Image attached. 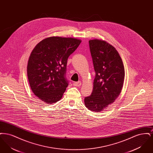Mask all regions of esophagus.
I'll list each match as a JSON object with an SVG mask.
<instances>
[{"label":"esophagus","instance_id":"1","mask_svg":"<svg viewBox=\"0 0 153 153\" xmlns=\"http://www.w3.org/2000/svg\"><path fill=\"white\" fill-rule=\"evenodd\" d=\"M81 85V81H78V82H75L73 83V85L75 87H80Z\"/></svg>","mask_w":153,"mask_h":153}]
</instances>
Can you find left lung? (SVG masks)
I'll return each instance as SVG.
<instances>
[{
	"instance_id": "obj_1",
	"label": "left lung",
	"mask_w": 153,
	"mask_h": 153,
	"mask_svg": "<svg viewBox=\"0 0 153 153\" xmlns=\"http://www.w3.org/2000/svg\"><path fill=\"white\" fill-rule=\"evenodd\" d=\"M95 70L91 95L84 99L85 107L100 112L115 102L123 85L124 69L122 58L115 48L104 41H89Z\"/></svg>"
}]
</instances>
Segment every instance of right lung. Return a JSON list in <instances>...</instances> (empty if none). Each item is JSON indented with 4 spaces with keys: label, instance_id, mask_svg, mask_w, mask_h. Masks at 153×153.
<instances>
[{
    "label": "right lung",
    "instance_id": "1",
    "mask_svg": "<svg viewBox=\"0 0 153 153\" xmlns=\"http://www.w3.org/2000/svg\"><path fill=\"white\" fill-rule=\"evenodd\" d=\"M81 41L51 36L36 45L30 56L27 77L34 94L46 103L59 100L69 85L66 77L67 60Z\"/></svg>",
    "mask_w": 153,
    "mask_h": 153
}]
</instances>
